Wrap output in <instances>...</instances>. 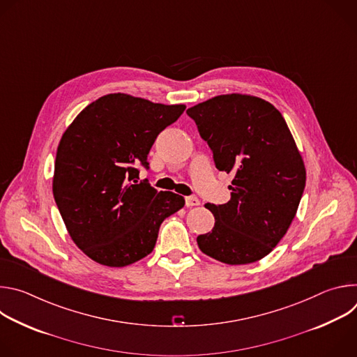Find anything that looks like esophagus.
<instances>
[{
  "instance_id": "1",
  "label": "esophagus",
  "mask_w": 357,
  "mask_h": 357,
  "mask_svg": "<svg viewBox=\"0 0 357 357\" xmlns=\"http://www.w3.org/2000/svg\"><path fill=\"white\" fill-rule=\"evenodd\" d=\"M185 202H186V206L188 208H192V206H199L200 205V200L197 199V196L192 195V196H186L185 197Z\"/></svg>"
}]
</instances>
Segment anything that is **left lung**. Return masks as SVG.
<instances>
[{"label":"left lung","instance_id":"left-lung-1","mask_svg":"<svg viewBox=\"0 0 357 357\" xmlns=\"http://www.w3.org/2000/svg\"><path fill=\"white\" fill-rule=\"evenodd\" d=\"M186 113L209 144L216 168L233 175L230 200L205 205L215 226L197 236L200 251L230 266L264 259L291 226L307 181L284 117L268 101L240 93L212 97Z\"/></svg>","mask_w":357,"mask_h":357}]
</instances>
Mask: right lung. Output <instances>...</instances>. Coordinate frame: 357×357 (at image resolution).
I'll list each match as a JSON object with an SVG mask.
<instances>
[{
	"mask_svg": "<svg viewBox=\"0 0 357 357\" xmlns=\"http://www.w3.org/2000/svg\"><path fill=\"white\" fill-rule=\"evenodd\" d=\"M185 105L110 93L84 107L58 145L54 197L73 243L93 261L130 266L154 250L164 219L185 199L138 182V165Z\"/></svg>",
	"mask_w": 357,
	"mask_h": 357,
	"instance_id": "add662e5",
	"label": "right lung"
}]
</instances>
